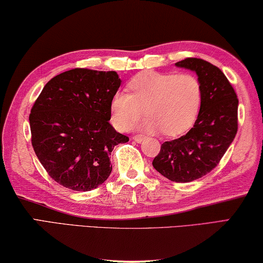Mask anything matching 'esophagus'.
I'll return each instance as SVG.
<instances>
[{
  "label": "esophagus",
  "instance_id": "obj_1",
  "mask_svg": "<svg viewBox=\"0 0 263 263\" xmlns=\"http://www.w3.org/2000/svg\"><path fill=\"white\" fill-rule=\"evenodd\" d=\"M133 140H134L135 142H137V143H141V142H143L145 140V136L141 135V134H137L135 136H133Z\"/></svg>",
  "mask_w": 263,
  "mask_h": 263
}]
</instances>
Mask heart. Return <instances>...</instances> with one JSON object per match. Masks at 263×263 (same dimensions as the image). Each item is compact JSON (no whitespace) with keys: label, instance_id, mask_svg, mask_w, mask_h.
Masks as SVG:
<instances>
[{"label":"heart","instance_id":"1","mask_svg":"<svg viewBox=\"0 0 263 263\" xmlns=\"http://www.w3.org/2000/svg\"><path fill=\"white\" fill-rule=\"evenodd\" d=\"M130 94L118 93L111 99V119L120 130L141 124L145 132L163 130L167 136L187 132L199 114L203 89L197 77L189 73L142 72L128 83Z\"/></svg>","mask_w":263,"mask_h":263}]
</instances>
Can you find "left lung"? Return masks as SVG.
<instances>
[{"label":"left lung","mask_w":263,"mask_h":263,"mask_svg":"<svg viewBox=\"0 0 263 263\" xmlns=\"http://www.w3.org/2000/svg\"><path fill=\"white\" fill-rule=\"evenodd\" d=\"M176 66L197 73L203 101L193 127L179 139L164 142L153 165L172 182L189 183L212 171L233 142L239 100L220 68L206 60L186 58Z\"/></svg>","instance_id":"8db88e82"}]
</instances>
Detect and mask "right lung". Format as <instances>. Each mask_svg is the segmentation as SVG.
I'll list each match as a JSON object with an SVG mask.
<instances>
[{"mask_svg": "<svg viewBox=\"0 0 263 263\" xmlns=\"http://www.w3.org/2000/svg\"><path fill=\"white\" fill-rule=\"evenodd\" d=\"M121 80L115 71L73 68L55 76L29 116L31 143L51 178L73 191H91L111 172L110 153L126 143L108 122Z\"/></svg>", "mask_w": 263, "mask_h": 263, "instance_id": "obj_1", "label": "right lung"}]
</instances>
